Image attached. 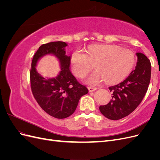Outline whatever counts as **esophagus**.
Here are the masks:
<instances>
[{
	"label": "esophagus",
	"instance_id": "esophagus-1",
	"mask_svg": "<svg viewBox=\"0 0 160 160\" xmlns=\"http://www.w3.org/2000/svg\"><path fill=\"white\" fill-rule=\"evenodd\" d=\"M88 89H89V92H93V91H95L97 89V88H93V87H89Z\"/></svg>",
	"mask_w": 160,
	"mask_h": 160
}]
</instances>
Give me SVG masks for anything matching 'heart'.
Listing matches in <instances>:
<instances>
[{
  "label": "heart",
  "mask_w": 160,
  "mask_h": 160,
  "mask_svg": "<svg viewBox=\"0 0 160 160\" xmlns=\"http://www.w3.org/2000/svg\"><path fill=\"white\" fill-rule=\"evenodd\" d=\"M135 55L132 51L115 45H94L88 48V53L76 50L71 57L73 73L83 78L93 69H97L86 83L98 85L105 80L108 84H116L123 80L133 69Z\"/></svg>",
  "instance_id": "heart-1"
}]
</instances>
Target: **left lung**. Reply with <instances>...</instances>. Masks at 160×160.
Here are the masks:
<instances>
[{"mask_svg":"<svg viewBox=\"0 0 160 160\" xmlns=\"http://www.w3.org/2000/svg\"><path fill=\"white\" fill-rule=\"evenodd\" d=\"M135 70L127 79L109 88L112 99L108 104L101 105L99 110L105 118L118 120L126 117L137 108L146 95L151 78V63L143 53L137 52Z\"/></svg>","mask_w":160,"mask_h":160,"instance_id":"obj_1","label":"left lung"}]
</instances>
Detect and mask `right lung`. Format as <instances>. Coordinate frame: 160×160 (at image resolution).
I'll list each match as a JSON object with an SVG mask.
<instances>
[{
  "label": "right lung",
  "instance_id": "1",
  "mask_svg": "<svg viewBox=\"0 0 160 160\" xmlns=\"http://www.w3.org/2000/svg\"><path fill=\"white\" fill-rule=\"evenodd\" d=\"M65 42H51L42 45L33 56L30 80L34 98L47 113L57 119L69 117L77 107L82 96L88 93L85 86L80 84L70 71L71 56L66 55ZM47 54L59 60L61 71L53 78L45 79L36 71L38 61Z\"/></svg>",
  "mask_w": 160,
  "mask_h": 160
}]
</instances>
